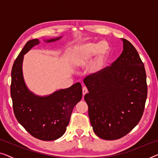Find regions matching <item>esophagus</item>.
Returning a JSON list of instances; mask_svg holds the SVG:
<instances>
[{"label":"esophagus","mask_w":158,"mask_h":158,"mask_svg":"<svg viewBox=\"0 0 158 158\" xmlns=\"http://www.w3.org/2000/svg\"><path fill=\"white\" fill-rule=\"evenodd\" d=\"M87 92H88V89H87L86 86H84L83 88H82V94H83V96L85 95L86 94H87Z\"/></svg>","instance_id":"34e87169"}]
</instances>
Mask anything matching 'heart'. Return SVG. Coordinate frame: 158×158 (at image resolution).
I'll list each match as a JSON object with an SVG mask.
<instances>
[{
  "instance_id": "heart-1",
  "label": "heart",
  "mask_w": 158,
  "mask_h": 158,
  "mask_svg": "<svg viewBox=\"0 0 158 158\" xmlns=\"http://www.w3.org/2000/svg\"><path fill=\"white\" fill-rule=\"evenodd\" d=\"M109 46L106 42H85L80 44L74 49V62L76 64L84 66L89 63L96 54L98 55V65H101L109 55Z\"/></svg>"
}]
</instances>
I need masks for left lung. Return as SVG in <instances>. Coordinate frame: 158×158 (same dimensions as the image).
Returning a JSON list of instances; mask_svg holds the SVG:
<instances>
[{"instance_id": "8db88e82", "label": "left lung", "mask_w": 158, "mask_h": 158, "mask_svg": "<svg viewBox=\"0 0 158 158\" xmlns=\"http://www.w3.org/2000/svg\"><path fill=\"white\" fill-rule=\"evenodd\" d=\"M122 40L123 50L111 66L84 79L93 131L104 140L119 139L133 130L142 118L147 98L144 64L133 44Z\"/></svg>"}]
</instances>
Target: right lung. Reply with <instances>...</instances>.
I'll use <instances>...</instances> for the list:
<instances>
[{"mask_svg":"<svg viewBox=\"0 0 158 158\" xmlns=\"http://www.w3.org/2000/svg\"><path fill=\"white\" fill-rule=\"evenodd\" d=\"M39 43L37 39L28 41L13 63L10 85L13 108L16 119L30 135L42 140H55L65 133L72 110L81 99V84L77 82L43 97L31 92L23 79V61L25 54Z\"/></svg>","mask_w":158,"mask_h":158,"instance_id":"right-lung-1","label":"right lung"}]
</instances>
